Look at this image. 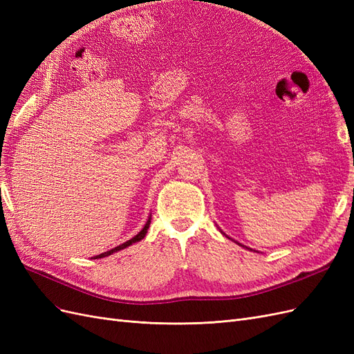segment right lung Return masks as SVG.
<instances>
[{
	"label": "right lung",
	"mask_w": 354,
	"mask_h": 354,
	"mask_svg": "<svg viewBox=\"0 0 354 354\" xmlns=\"http://www.w3.org/2000/svg\"><path fill=\"white\" fill-rule=\"evenodd\" d=\"M149 224H151V218L147 220V223H146V226L142 229V232L138 233V234H136V236L133 238V239H130V241H127V242H124L122 245H120V246H116V248H112L111 251H108V252H103V254H100V255H95V259H103V257H108V255H111V254H113V252H116V251H121V250H124V248H127V246H130V245H133V243H136V242H138V241H142L145 236H146V233H147V229H149Z\"/></svg>",
	"instance_id": "obj_1"
}]
</instances>
